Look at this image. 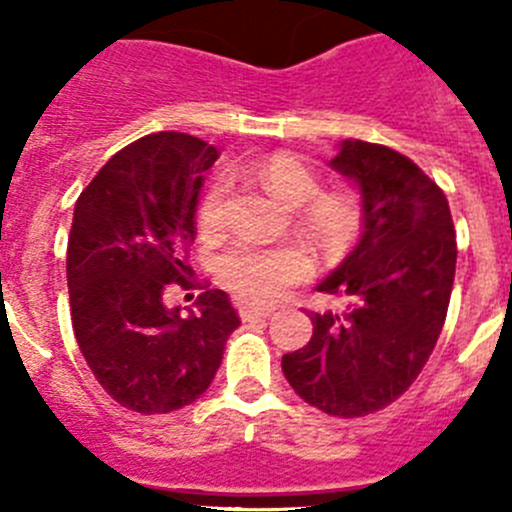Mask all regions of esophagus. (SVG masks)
Returning <instances> with one entry per match:
<instances>
[{"mask_svg":"<svg viewBox=\"0 0 512 512\" xmlns=\"http://www.w3.org/2000/svg\"><path fill=\"white\" fill-rule=\"evenodd\" d=\"M242 321H255V318H270L272 308H255V305H242Z\"/></svg>","mask_w":512,"mask_h":512,"instance_id":"34e87169","label":"esophagus"}]
</instances>
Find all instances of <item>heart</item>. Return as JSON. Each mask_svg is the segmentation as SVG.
<instances>
[{"mask_svg": "<svg viewBox=\"0 0 512 512\" xmlns=\"http://www.w3.org/2000/svg\"><path fill=\"white\" fill-rule=\"evenodd\" d=\"M255 174L285 204L308 202L305 224L315 234V240L328 250H346L364 232V202L351 191H322L318 195L321 179L298 156L278 151L262 159L255 166ZM227 197L229 179L224 174L214 176L199 202V222L204 229L214 232L222 227ZM219 270L224 283L242 298L272 300L285 288L303 280L310 262L298 247H260L240 242L222 257Z\"/></svg>", "mask_w": 512, "mask_h": 512, "instance_id": "b5f03b06", "label": "heart"}]
</instances>
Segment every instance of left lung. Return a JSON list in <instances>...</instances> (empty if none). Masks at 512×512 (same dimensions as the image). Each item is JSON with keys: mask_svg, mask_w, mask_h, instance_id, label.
I'll list each match as a JSON object with an SVG mask.
<instances>
[{"mask_svg": "<svg viewBox=\"0 0 512 512\" xmlns=\"http://www.w3.org/2000/svg\"><path fill=\"white\" fill-rule=\"evenodd\" d=\"M364 197V234L318 285L346 310H310L308 346L283 356L295 394L328 417L389 407L422 374L442 333L455 283L450 204L414 161L394 148L343 141L331 161Z\"/></svg>", "mask_w": 512, "mask_h": 512, "instance_id": "8db88e82", "label": "left lung"}]
</instances>
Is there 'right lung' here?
<instances>
[{
    "instance_id": "add662e5",
    "label": "right lung",
    "mask_w": 512,
    "mask_h": 512,
    "mask_svg": "<svg viewBox=\"0 0 512 512\" xmlns=\"http://www.w3.org/2000/svg\"><path fill=\"white\" fill-rule=\"evenodd\" d=\"M217 148L161 131L128 143L75 202L68 240L70 315L78 346L108 396L138 414H169L212 384L240 315L224 290H204L191 315L169 310L189 288L186 252Z\"/></svg>"
}]
</instances>
